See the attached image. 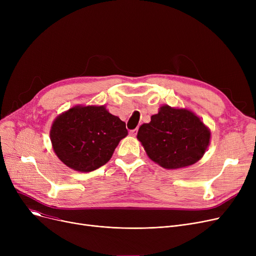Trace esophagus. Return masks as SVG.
Listing matches in <instances>:
<instances>
[{
  "instance_id": "esophagus-1",
  "label": "esophagus",
  "mask_w": 256,
  "mask_h": 256,
  "mask_svg": "<svg viewBox=\"0 0 256 256\" xmlns=\"http://www.w3.org/2000/svg\"><path fill=\"white\" fill-rule=\"evenodd\" d=\"M137 132H138V128H135V130H132L130 132V136H134V137H135V136L137 135Z\"/></svg>"
}]
</instances>
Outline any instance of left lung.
Returning a JSON list of instances; mask_svg holds the SVG:
<instances>
[{
  "label": "left lung",
  "instance_id": "obj_1",
  "mask_svg": "<svg viewBox=\"0 0 256 256\" xmlns=\"http://www.w3.org/2000/svg\"><path fill=\"white\" fill-rule=\"evenodd\" d=\"M137 138L154 162L166 169H178L202 158L210 132L194 113L163 106L150 124L140 126Z\"/></svg>",
  "mask_w": 256,
  "mask_h": 256
}]
</instances>
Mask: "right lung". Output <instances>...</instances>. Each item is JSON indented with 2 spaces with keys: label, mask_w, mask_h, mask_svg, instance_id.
I'll use <instances>...</instances> for the list:
<instances>
[{
  "label": "right lung",
  "mask_w": 256,
  "mask_h": 256,
  "mask_svg": "<svg viewBox=\"0 0 256 256\" xmlns=\"http://www.w3.org/2000/svg\"><path fill=\"white\" fill-rule=\"evenodd\" d=\"M126 124L104 106H74L54 121L50 141L57 156L76 171L90 172L109 162Z\"/></svg>",
  "instance_id": "add662e5"
}]
</instances>
